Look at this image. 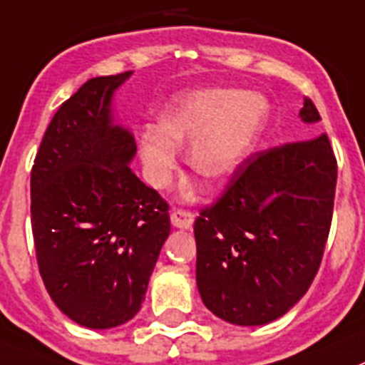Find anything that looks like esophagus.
<instances>
[{"label": "esophagus", "instance_id": "esophagus-1", "mask_svg": "<svg viewBox=\"0 0 365 365\" xmlns=\"http://www.w3.org/2000/svg\"><path fill=\"white\" fill-rule=\"evenodd\" d=\"M170 222H173L174 227H180V230H189L195 222V215L189 211V209H176L174 207L170 211Z\"/></svg>", "mask_w": 365, "mask_h": 365}]
</instances>
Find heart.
Returning <instances> with one entry per match:
<instances>
[{
    "label": "heart",
    "instance_id": "1",
    "mask_svg": "<svg viewBox=\"0 0 365 365\" xmlns=\"http://www.w3.org/2000/svg\"><path fill=\"white\" fill-rule=\"evenodd\" d=\"M268 113L261 95L237 90L192 91L165 108L156 125L145 126L139 156L148 183L165 189L187 144V165L209 183L227 178L252 150Z\"/></svg>",
    "mask_w": 365,
    "mask_h": 365
}]
</instances>
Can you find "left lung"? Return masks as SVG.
Wrapping results in <instances>:
<instances>
[{
    "label": "left lung",
    "mask_w": 365,
    "mask_h": 365,
    "mask_svg": "<svg viewBox=\"0 0 365 365\" xmlns=\"http://www.w3.org/2000/svg\"><path fill=\"white\" fill-rule=\"evenodd\" d=\"M318 123L305 97L299 112ZM338 165L327 134L255 152L195 220L196 284L215 316L264 325L305 296L327 244Z\"/></svg>",
    "instance_id": "8db88e82"
}]
</instances>
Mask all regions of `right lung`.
Masks as SVG:
<instances>
[{
	"mask_svg": "<svg viewBox=\"0 0 365 365\" xmlns=\"http://www.w3.org/2000/svg\"><path fill=\"white\" fill-rule=\"evenodd\" d=\"M132 71L90 78L60 104L31 170V226L51 299L78 325L134 318L170 233L169 204L130 170L134 135L112 123Z\"/></svg>",
	"mask_w": 365,
	"mask_h": 365,
	"instance_id": "right-lung-1",
	"label": "right lung"
}]
</instances>
